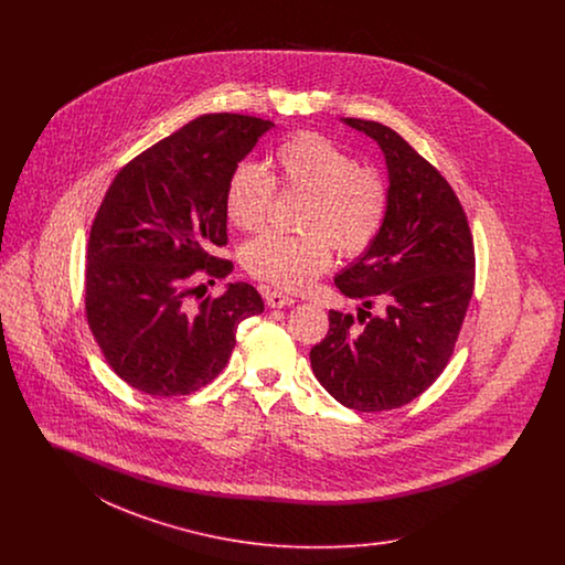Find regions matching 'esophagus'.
I'll return each mask as SVG.
<instances>
[{
  "label": "esophagus",
  "instance_id": "34e87169",
  "mask_svg": "<svg viewBox=\"0 0 565 565\" xmlns=\"http://www.w3.org/2000/svg\"><path fill=\"white\" fill-rule=\"evenodd\" d=\"M265 298H267V305L270 309H281V307H290L295 305L296 300L292 296L281 295L277 290H265Z\"/></svg>",
  "mask_w": 565,
  "mask_h": 565
}]
</instances>
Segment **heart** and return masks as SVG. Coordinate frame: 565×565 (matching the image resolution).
<instances>
[{
    "label": "heart",
    "instance_id": "heart-1",
    "mask_svg": "<svg viewBox=\"0 0 565 565\" xmlns=\"http://www.w3.org/2000/svg\"><path fill=\"white\" fill-rule=\"evenodd\" d=\"M273 175L256 162L233 167L224 186V214L245 231H258L275 199V186L305 194L300 235L265 233L243 247L245 270L275 288L298 292L328 269L332 245L341 256H360L383 228L390 190L383 175L343 146L320 134L288 137L273 152Z\"/></svg>",
    "mask_w": 565,
    "mask_h": 565
}]
</instances>
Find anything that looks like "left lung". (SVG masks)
<instances>
[{"instance_id":"1","label":"left lung","mask_w":565,"mask_h":565,"mask_svg":"<svg viewBox=\"0 0 565 565\" xmlns=\"http://www.w3.org/2000/svg\"><path fill=\"white\" fill-rule=\"evenodd\" d=\"M373 137L390 173V207L373 245L334 277L351 313L330 311L328 334L311 350L323 390L362 413L398 408L445 371L475 290V243L449 182L401 135L375 120L343 118ZM375 301L384 313L366 312Z\"/></svg>"}]
</instances>
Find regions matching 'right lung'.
<instances>
[{
	"instance_id": "add662e5",
	"label": "right lung",
	"mask_w": 565,
	"mask_h": 565,
	"mask_svg": "<svg viewBox=\"0 0 565 565\" xmlns=\"http://www.w3.org/2000/svg\"><path fill=\"white\" fill-rule=\"evenodd\" d=\"M273 122L205 114L127 162L95 214L86 247V322L111 371L154 396H186L222 373L237 326L265 311L249 284L202 298L199 270L224 279L233 263L224 186Z\"/></svg>"
}]
</instances>
